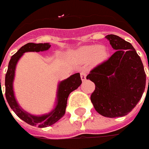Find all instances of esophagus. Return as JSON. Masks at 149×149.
<instances>
[{
    "mask_svg": "<svg viewBox=\"0 0 149 149\" xmlns=\"http://www.w3.org/2000/svg\"><path fill=\"white\" fill-rule=\"evenodd\" d=\"M86 75H87V72L85 70H82L81 73H80V77H81L82 81H84L86 79Z\"/></svg>",
    "mask_w": 149,
    "mask_h": 149,
    "instance_id": "obj_1",
    "label": "esophagus"
}]
</instances>
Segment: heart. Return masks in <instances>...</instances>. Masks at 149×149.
<instances>
[{
  "instance_id": "obj_1",
  "label": "heart",
  "mask_w": 149,
  "mask_h": 149,
  "mask_svg": "<svg viewBox=\"0 0 149 149\" xmlns=\"http://www.w3.org/2000/svg\"><path fill=\"white\" fill-rule=\"evenodd\" d=\"M109 50L104 45H84L74 52V58L81 62L92 60L95 64H100L107 59Z\"/></svg>"
}]
</instances>
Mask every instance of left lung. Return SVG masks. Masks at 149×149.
Wrapping results in <instances>:
<instances>
[{
    "label": "left lung",
    "instance_id": "8db88e82",
    "mask_svg": "<svg viewBox=\"0 0 149 149\" xmlns=\"http://www.w3.org/2000/svg\"><path fill=\"white\" fill-rule=\"evenodd\" d=\"M105 37L116 51L87 75L86 79L95 84L90 100L101 115L122 117L132 111L142 98L146 74L139 55L131 44L115 35Z\"/></svg>",
    "mask_w": 149,
    "mask_h": 149
}]
</instances>
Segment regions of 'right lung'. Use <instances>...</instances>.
Returning a JSON list of instances; mask_svg holds the SVG:
<instances>
[{
	"label": "right lung",
	"mask_w": 149,
	"mask_h": 149,
	"mask_svg": "<svg viewBox=\"0 0 149 149\" xmlns=\"http://www.w3.org/2000/svg\"><path fill=\"white\" fill-rule=\"evenodd\" d=\"M49 48H50V45L49 43H28L23 45L14 55H12L11 59L9 62L8 70L6 74V79H5L6 99L7 100L10 109L15 112V113L20 118V119H22L23 121H25L30 125L38 126L39 128H45V127L50 126L56 123L57 121H59L60 118L65 115L66 106H67V100H68L69 95L72 91L77 89L82 83L79 73H76L71 76H70L68 79L61 81L58 85L56 106L52 111L47 114H44L41 116H36V115H32L31 113H27L20 108L17 101L15 100L14 91H13V80H14L16 64L18 60H20V57L26 52H35V51L40 52V51L47 50Z\"/></svg>",
	"instance_id": "obj_1"
}]
</instances>
